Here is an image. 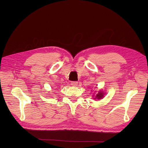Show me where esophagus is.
Instances as JSON below:
<instances>
[{
    "mask_svg": "<svg viewBox=\"0 0 148 148\" xmlns=\"http://www.w3.org/2000/svg\"><path fill=\"white\" fill-rule=\"evenodd\" d=\"M71 85L73 86H77L78 85V82H71Z\"/></svg>",
    "mask_w": 148,
    "mask_h": 148,
    "instance_id": "esophagus-1",
    "label": "esophagus"
}]
</instances>
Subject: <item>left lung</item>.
Instances as JSON below:
<instances>
[{
  "label": "left lung",
  "mask_w": 148,
  "mask_h": 148,
  "mask_svg": "<svg viewBox=\"0 0 148 148\" xmlns=\"http://www.w3.org/2000/svg\"><path fill=\"white\" fill-rule=\"evenodd\" d=\"M104 93L103 92H101V91H99V92H98L96 96V97H95V99H102V98L104 97Z\"/></svg>",
  "instance_id": "obj_1"
}]
</instances>
